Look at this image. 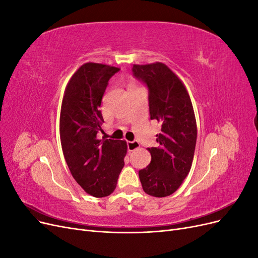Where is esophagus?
Instances as JSON below:
<instances>
[{"instance_id": "34e87169", "label": "esophagus", "mask_w": 258, "mask_h": 258, "mask_svg": "<svg viewBox=\"0 0 258 258\" xmlns=\"http://www.w3.org/2000/svg\"><path fill=\"white\" fill-rule=\"evenodd\" d=\"M140 147V143L138 141H131V142H127V148L129 152H134L136 151L137 148Z\"/></svg>"}]
</instances>
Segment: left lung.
Here are the masks:
<instances>
[{"label": "left lung", "mask_w": 258, "mask_h": 258, "mask_svg": "<svg viewBox=\"0 0 258 258\" xmlns=\"http://www.w3.org/2000/svg\"><path fill=\"white\" fill-rule=\"evenodd\" d=\"M148 89L151 119L160 123L157 147L147 148L152 160L139 171L143 190L153 197L172 195L189 173L197 141V124L185 86L161 62L132 68Z\"/></svg>", "instance_id": "1"}]
</instances>
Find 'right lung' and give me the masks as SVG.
<instances>
[{"label": "right lung", "instance_id": "add662e5", "mask_svg": "<svg viewBox=\"0 0 258 258\" xmlns=\"http://www.w3.org/2000/svg\"><path fill=\"white\" fill-rule=\"evenodd\" d=\"M118 71L106 64H83L70 80L61 105L59 129L67 165L82 188L97 198L114 191L127 153L124 141L98 136L104 122L101 101Z\"/></svg>", "mask_w": 258, "mask_h": 258}]
</instances>
